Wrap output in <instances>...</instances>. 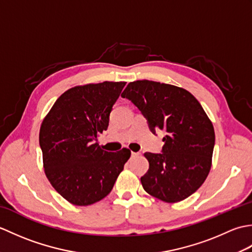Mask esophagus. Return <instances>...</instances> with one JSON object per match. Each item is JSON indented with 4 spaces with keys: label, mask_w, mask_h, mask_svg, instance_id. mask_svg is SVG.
Instances as JSON below:
<instances>
[{
    "label": "esophagus",
    "mask_w": 252,
    "mask_h": 252,
    "mask_svg": "<svg viewBox=\"0 0 252 252\" xmlns=\"http://www.w3.org/2000/svg\"><path fill=\"white\" fill-rule=\"evenodd\" d=\"M140 156V153H134V152H132V157H138Z\"/></svg>",
    "instance_id": "obj_1"
}]
</instances>
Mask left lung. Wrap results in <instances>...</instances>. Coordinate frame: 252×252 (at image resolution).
Masks as SVG:
<instances>
[{
    "instance_id": "left-lung-1",
    "label": "left lung",
    "mask_w": 252,
    "mask_h": 252,
    "mask_svg": "<svg viewBox=\"0 0 252 252\" xmlns=\"http://www.w3.org/2000/svg\"><path fill=\"white\" fill-rule=\"evenodd\" d=\"M121 96L142 111L154 133L165 132L162 154H144L149 169L143 189L164 202L186 199L211 169L216 135L206 111L185 89L149 80L130 82Z\"/></svg>"
}]
</instances>
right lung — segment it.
Segmentation results:
<instances>
[{"mask_svg": "<svg viewBox=\"0 0 252 252\" xmlns=\"http://www.w3.org/2000/svg\"><path fill=\"white\" fill-rule=\"evenodd\" d=\"M126 82L89 83L63 92L40 127L39 142L47 180L74 206H90L111 191L131 156L101 149L96 142L107 130L112 106Z\"/></svg>", "mask_w": 252, "mask_h": 252, "instance_id": "right-lung-1", "label": "right lung"}]
</instances>
